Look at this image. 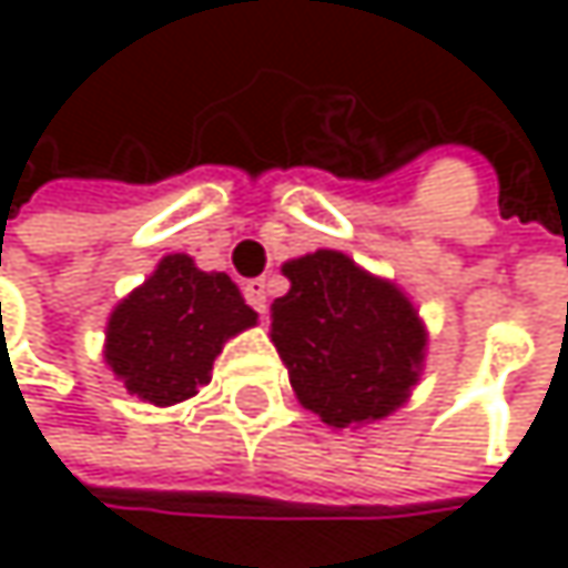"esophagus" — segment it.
I'll use <instances>...</instances> for the list:
<instances>
[{
    "label": "esophagus",
    "instance_id": "1",
    "mask_svg": "<svg viewBox=\"0 0 568 568\" xmlns=\"http://www.w3.org/2000/svg\"><path fill=\"white\" fill-rule=\"evenodd\" d=\"M243 295H246V302L260 315H266V308H270V283L266 280H250V283L243 285Z\"/></svg>",
    "mask_w": 568,
    "mask_h": 568
}]
</instances>
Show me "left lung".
Returning a JSON list of instances; mask_svg holds the SVG:
<instances>
[{
    "label": "left lung",
    "instance_id": "8db88e82",
    "mask_svg": "<svg viewBox=\"0 0 568 568\" xmlns=\"http://www.w3.org/2000/svg\"><path fill=\"white\" fill-rule=\"evenodd\" d=\"M283 276L288 292L270 308V338L298 404L335 430L395 414L427 355L414 302L338 250L288 260Z\"/></svg>",
    "mask_w": 568,
    "mask_h": 568
}]
</instances>
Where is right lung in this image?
I'll list each match as a JSON object with an SVG mask.
<instances>
[{
  "mask_svg": "<svg viewBox=\"0 0 568 568\" xmlns=\"http://www.w3.org/2000/svg\"><path fill=\"white\" fill-rule=\"evenodd\" d=\"M256 318L226 273H203L193 256L171 253L111 308L104 365L128 395L171 407L210 382L223 345Z\"/></svg>",
  "mask_w": 568,
  "mask_h": 568,
  "instance_id": "obj_1",
  "label": "right lung"
}]
</instances>
